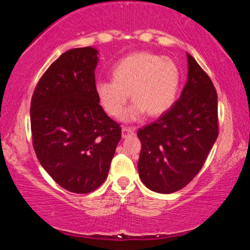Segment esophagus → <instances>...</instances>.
Instances as JSON below:
<instances>
[{"mask_svg":"<svg viewBox=\"0 0 250 250\" xmlns=\"http://www.w3.org/2000/svg\"><path fill=\"white\" fill-rule=\"evenodd\" d=\"M135 133V127H127V126H123L122 135L123 138H127L128 135H133Z\"/></svg>","mask_w":250,"mask_h":250,"instance_id":"esophagus-1","label":"esophagus"}]
</instances>
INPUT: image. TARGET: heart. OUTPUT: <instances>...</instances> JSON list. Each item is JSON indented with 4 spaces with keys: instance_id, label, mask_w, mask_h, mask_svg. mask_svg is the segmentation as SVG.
I'll return each mask as SVG.
<instances>
[{
    "instance_id": "obj_1",
    "label": "heart",
    "mask_w": 250,
    "mask_h": 250,
    "mask_svg": "<svg viewBox=\"0 0 250 250\" xmlns=\"http://www.w3.org/2000/svg\"><path fill=\"white\" fill-rule=\"evenodd\" d=\"M181 83L180 68L169 58L149 52L133 53L123 58L112 69V81L95 85L99 102L111 117L124 110L128 94L133 104L123 115L132 122L145 112L159 116L176 100Z\"/></svg>"
}]
</instances>
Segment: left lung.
Instances as JSON below:
<instances>
[{"label": "left lung", "instance_id": "1", "mask_svg": "<svg viewBox=\"0 0 250 250\" xmlns=\"http://www.w3.org/2000/svg\"><path fill=\"white\" fill-rule=\"evenodd\" d=\"M187 57L188 82L180 99L156 122L138 131L140 179L158 193H173L189 184L218 135L216 90L194 58Z\"/></svg>", "mask_w": 250, "mask_h": 250}]
</instances>
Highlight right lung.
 <instances>
[{"label":"right lung","mask_w":250,"mask_h":250,"mask_svg":"<svg viewBox=\"0 0 250 250\" xmlns=\"http://www.w3.org/2000/svg\"><path fill=\"white\" fill-rule=\"evenodd\" d=\"M98 51L68 50L47 68L30 102L33 146L49 175L70 192L88 193L107 179L122 138L99 104Z\"/></svg>","instance_id":"right-lung-1"}]
</instances>
